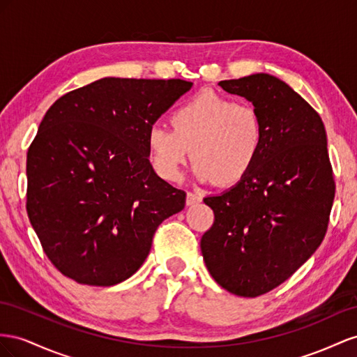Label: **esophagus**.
<instances>
[{"mask_svg":"<svg viewBox=\"0 0 357 357\" xmlns=\"http://www.w3.org/2000/svg\"><path fill=\"white\" fill-rule=\"evenodd\" d=\"M199 202H202V196L200 195H196V192H191V191L187 192V205L188 206L196 205V203H199Z\"/></svg>","mask_w":357,"mask_h":357,"instance_id":"34e87169","label":"esophagus"}]
</instances>
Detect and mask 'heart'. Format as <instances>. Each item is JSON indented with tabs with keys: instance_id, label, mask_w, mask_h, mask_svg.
I'll return each instance as SVG.
<instances>
[{
	"instance_id": "1",
	"label": "heart",
	"mask_w": 357,
	"mask_h": 357,
	"mask_svg": "<svg viewBox=\"0 0 357 357\" xmlns=\"http://www.w3.org/2000/svg\"><path fill=\"white\" fill-rule=\"evenodd\" d=\"M170 124L152 126L146 136L151 165L166 181L181 176L191 152L199 179L231 187L250 175L261 154L263 119L247 101L203 91L172 112Z\"/></svg>"
}]
</instances>
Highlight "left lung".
<instances>
[{
  "instance_id": "8db88e82",
  "label": "left lung",
  "mask_w": 357,
  "mask_h": 357,
  "mask_svg": "<svg viewBox=\"0 0 357 357\" xmlns=\"http://www.w3.org/2000/svg\"><path fill=\"white\" fill-rule=\"evenodd\" d=\"M218 85L259 109L264 142L245 179L203 199L213 222L200 250L222 289L256 298L289 280L319 248L335 197L333 170L320 115L286 82L259 73Z\"/></svg>"
}]
</instances>
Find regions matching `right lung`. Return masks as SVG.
I'll list each match as a JSON object with an SVG mask.
<instances>
[{
    "label": "right lung",
    "mask_w": 357,
    "mask_h": 357,
    "mask_svg": "<svg viewBox=\"0 0 357 357\" xmlns=\"http://www.w3.org/2000/svg\"><path fill=\"white\" fill-rule=\"evenodd\" d=\"M192 86L182 79L105 77L49 107L26 154V212L50 263L109 287L148 257L185 191L157 176L146 136Z\"/></svg>",
    "instance_id": "right-lung-1"
}]
</instances>
